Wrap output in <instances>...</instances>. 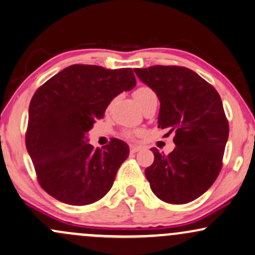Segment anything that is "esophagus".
I'll return each mask as SVG.
<instances>
[{"instance_id": "34e87169", "label": "esophagus", "mask_w": 255, "mask_h": 255, "mask_svg": "<svg viewBox=\"0 0 255 255\" xmlns=\"http://www.w3.org/2000/svg\"><path fill=\"white\" fill-rule=\"evenodd\" d=\"M140 149H142V147L138 146V145H130V152H131V153L138 152V151H139Z\"/></svg>"}]
</instances>
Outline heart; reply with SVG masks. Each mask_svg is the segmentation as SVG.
<instances>
[{
    "instance_id": "obj_1",
    "label": "heart",
    "mask_w": 255,
    "mask_h": 255,
    "mask_svg": "<svg viewBox=\"0 0 255 255\" xmlns=\"http://www.w3.org/2000/svg\"><path fill=\"white\" fill-rule=\"evenodd\" d=\"M155 96V92L147 86H140L133 92L134 99L137 100V103L139 104L140 106L145 103V100L149 98V97ZM143 134L142 130H138V128H130V130L124 131V136L127 138H130V139H133V138H138Z\"/></svg>"
}]
</instances>
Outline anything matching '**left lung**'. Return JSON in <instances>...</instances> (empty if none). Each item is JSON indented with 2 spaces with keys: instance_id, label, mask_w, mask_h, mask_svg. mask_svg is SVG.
Listing matches in <instances>:
<instances>
[{
  "instance_id": "8db88e82",
  "label": "left lung",
  "mask_w": 255,
  "mask_h": 255,
  "mask_svg": "<svg viewBox=\"0 0 255 255\" xmlns=\"http://www.w3.org/2000/svg\"><path fill=\"white\" fill-rule=\"evenodd\" d=\"M137 77L158 97V128L174 132L169 155L152 147L153 163L145 169L159 200L183 204L212 187L221 171L229 125L218 91L194 71L181 66L134 68Z\"/></svg>"
}]
</instances>
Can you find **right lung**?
I'll list each match as a JSON object with an SVG mask.
<instances>
[{"label": "right lung", "instance_id": "add662e5", "mask_svg": "<svg viewBox=\"0 0 255 255\" xmlns=\"http://www.w3.org/2000/svg\"><path fill=\"white\" fill-rule=\"evenodd\" d=\"M136 86L131 68L72 65L47 80L29 104L26 146L37 181L60 202L85 206L105 196L128 145L117 138L93 149L85 133L111 100Z\"/></svg>", "mask_w": 255, "mask_h": 255}]
</instances>
